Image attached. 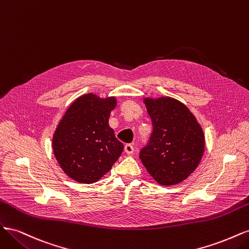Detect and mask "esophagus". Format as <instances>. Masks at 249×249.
<instances>
[{"label": "esophagus", "instance_id": "34e87169", "mask_svg": "<svg viewBox=\"0 0 249 249\" xmlns=\"http://www.w3.org/2000/svg\"><path fill=\"white\" fill-rule=\"evenodd\" d=\"M124 152L127 155H131L134 153V146L132 144H125L124 145Z\"/></svg>", "mask_w": 249, "mask_h": 249}]
</instances>
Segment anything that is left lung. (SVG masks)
Segmentation results:
<instances>
[{"label": "left lung", "mask_w": 249, "mask_h": 249, "mask_svg": "<svg viewBox=\"0 0 249 249\" xmlns=\"http://www.w3.org/2000/svg\"><path fill=\"white\" fill-rule=\"evenodd\" d=\"M153 134L141 149L140 160L162 186L183 182L196 169L205 150V136L184 104L171 99H145Z\"/></svg>", "instance_id": "1"}]
</instances>
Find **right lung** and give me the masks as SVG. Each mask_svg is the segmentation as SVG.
Listing matches in <instances>:
<instances>
[{"mask_svg": "<svg viewBox=\"0 0 249 249\" xmlns=\"http://www.w3.org/2000/svg\"><path fill=\"white\" fill-rule=\"evenodd\" d=\"M115 97L80 96L67 109L53 137L60 167L79 183L92 184L111 169L124 150L108 124Z\"/></svg>", "mask_w": 249, "mask_h": 249, "instance_id": "1", "label": "right lung"}]
</instances>
